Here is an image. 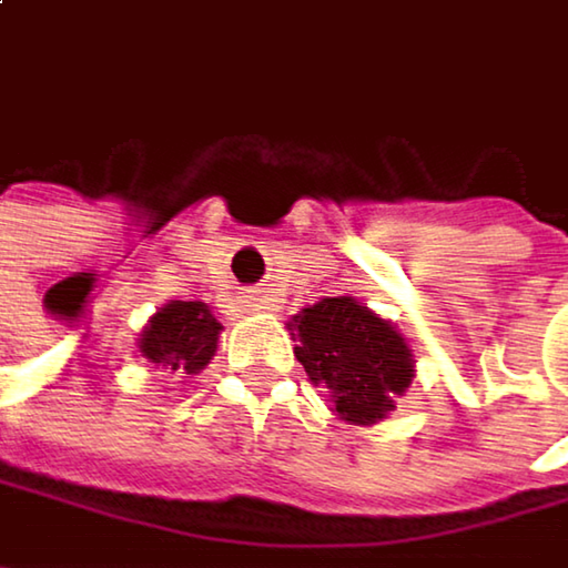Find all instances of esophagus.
I'll list each match as a JSON object with an SVG mask.
<instances>
[{"label":"esophagus","instance_id":"esophagus-1","mask_svg":"<svg viewBox=\"0 0 568 568\" xmlns=\"http://www.w3.org/2000/svg\"><path fill=\"white\" fill-rule=\"evenodd\" d=\"M258 303H262V306H258V310H268V306H265V300H258Z\"/></svg>","mask_w":568,"mask_h":568}]
</instances>
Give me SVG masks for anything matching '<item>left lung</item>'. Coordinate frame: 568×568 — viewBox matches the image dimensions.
Wrapping results in <instances>:
<instances>
[{
  "mask_svg": "<svg viewBox=\"0 0 568 568\" xmlns=\"http://www.w3.org/2000/svg\"><path fill=\"white\" fill-rule=\"evenodd\" d=\"M296 359L333 393L346 423H379L413 383V349L403 336L349 296L323 300L296 320Z\"/></svg>",
  "mask_w": 568,
  "mask_h": 568,
  "instance_id": "8db88e82",
  "label": "left lung"
}]
</instances>
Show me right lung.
Wrapping results in <instances>:
<instances>
[{"label": "right lung", "mask_w": 568, "mask_h": 568, "mask_svg": "<svg viewBox=\"0 0 568 568\" xmlns=\"http://www.w3.org/2000/svg\"><path fill=\"white\" fill-rule=\"evenodd\" d=\"M219 320L202 303H169L162 313H155L142 333V356L155 366L199 373L212 356L219 343Z\"/></svg>", "instance_id": "add662e5"}]
</instances>
